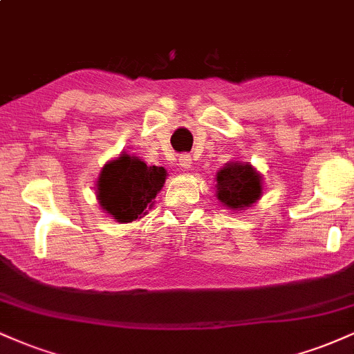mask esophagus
Masks as SVG:
<instances>
[{"label": "esophagus", "instance_id": "1", "mask_svg": "<svg viewBox=\"0 0 354 354\" xmlns=\"http://www.w3.org/2000/svg\"><path fill=\"white\" fill-rule=\"evenodd\" d=\"M191 165H193V160H191L189 154H181V156H180V168H183L186 171V169L191 168Z\"/></svg>", "mask_w": 354, "mask_h": 354}]
</instances>
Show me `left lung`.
<instances>
[{
  "label": "left lung",
  "mask_w": 354,
  "mask_h": 354,
  "mask_svg": "<svg viewBox=\"0 0 354 354\" xmlns=\"http://www.w3.org/2000/svg\"><path fill=\"white\" fill-rule=\"evenodd\" d=\"M216 198L231 211L251 208L263 194V176L250 163L230 161L216 173Z\"/></svg>",
  "instance_id": "1"
}]
</instances>
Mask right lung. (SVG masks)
I'll list each match as a JSON object with an SVG mask.
<instances>
[{"label":"right lung","mask_w":354,"mask_h":354,"mask_svg":"<svg viewBox=\"0 0 354 354\" xmlns=\"http://www.w3.org/2000/svg\"><path fill=\"white\" fill-rule=\"evenodd\" d=\"M166 176L163 166H148L138 156L121 153L101 169L96 180V200L115 221L131 223L151 209Z\"/></svg>","instance_id":"obj_1"}]
</instances>
